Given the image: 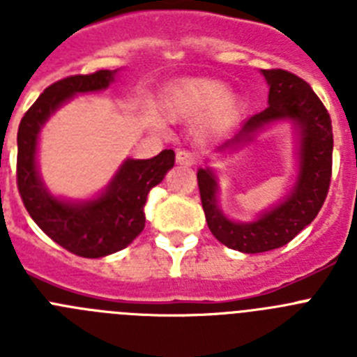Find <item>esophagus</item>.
Segmentation results:
<instances>
[{"label": "esophagus", "instance_id": "esophagus-1", "mask_svg": "<svg viewBox=\"0 0 357 357\" xmlns=\"http://www.w3.org/2000/svg\"><path fill=\"white\" fill-rule=\"evenodd\" d=\"M176 162L181 164V166H193L195 153L189 150H178L176 151Z\"/></svg>", "mask_w": 357, "mask_h": 357}]
</instances>
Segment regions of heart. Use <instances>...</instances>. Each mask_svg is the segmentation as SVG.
Listing matches in <instances>:
<instances>
[{
	"label": "heart",
	"mask_w": 357,
	"mask_h": 357,
	"mask_svg": "<svg viewBox=\"0 0 357 357\" xmlns=\"http://www.w3.org/2000/svg\"><path fill=\"white\" fill-rule=\"evenodd\" d=\"M164 105L175 118L200 116L211 110V125L222 128L234 121L239 112V100L234 94H227L223 82L211 78H191L176 84L166 94Z\"/></svg>",
	"instance_id": "heart-1"
}]
</instances>
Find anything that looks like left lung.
I'll return each mask as SVG.
<instances>
[{"mask_svg": "<svg viewBox=\"0 0 357 357\" xmlns=\"http://www.w3.org/2000/svg\"><path fill=\"white\" fill-rule=\"evenodd\" d=\"M270 85L268 107L243 123L238 134L220 146L229 150L250 143L266 125L280 119L295 123L301 134V168L284 202L261 214L255 222H232L218 207V182L213 169L197 173L202 207L207 225L220 243L232 250L259 254L284 247L320 213L333 173V125L331 116L311 85L284 69H263Z\"/></svg>", "mask_w": 357, "mask_h": 357, "instance_id": "1", "label": "left lung"}]
</instances>
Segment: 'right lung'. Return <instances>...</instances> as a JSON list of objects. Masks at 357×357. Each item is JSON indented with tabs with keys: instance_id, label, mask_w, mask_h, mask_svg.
<instances>
[{
	"instance_id": "1",
	"label": "right lung",
	"mask_w": 357,
	"mask_h": 357,
	"mask_svg": "<svg viewBox=\"0 0 357 357\" xmlns=\"http://www.w3.org/2000/svg\"><path fill=\"white\" fill-rule=\"evenodd\" d=\"M116 73L100 69L55 82L26 110L17 130V189L28 214L62 248L89 259L123 250L143 232L148 193L175 164L173 150L151 159H127L109 188L87 202L61 200L44 188L36 159L43 125L75 94L107 89Z\"/></svg>"
}]
</instances>
